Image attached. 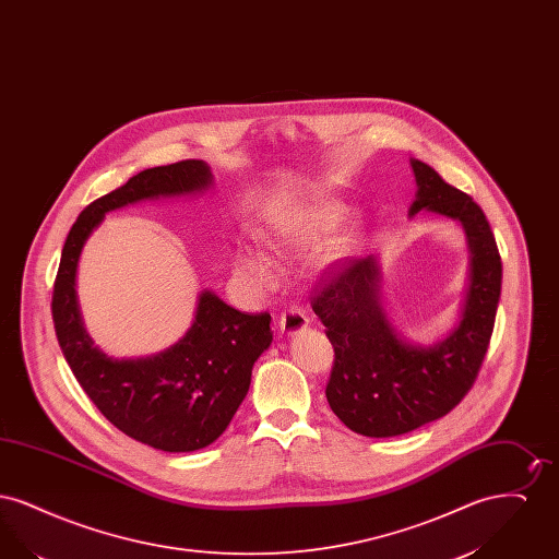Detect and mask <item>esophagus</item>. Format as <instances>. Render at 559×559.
<instances>
[{"label": "esophagus", "instance_id": "obj_1", "mask_svg": "<svg viewBox=\"0 0 559 559\" xmlns=\"http://www.w3.org/2000/svg\"><path fill=\"white\" fill-rule=\"evenodd\" d=\"M308 314H306V310H301V308H297V306H292V308H287L283 314H281V319H278V329H281V333H285V335H295V333H299V331H304L306 326H308Z\"/></svg>", "mask_w": 559, "mask_h": 559}]
</instances>
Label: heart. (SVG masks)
Returning a JSON list of instances; mask_svg holds the SVG:
<instances>
[{
	"label": "heart",
	"mask_w": 559,
	"mask_h": 559,
	"mask_svg": "<svg viewBox=\"0 0 559 559\" xmlns=\"http://www.w3.org/2000/svg\"><path fill=\"white\" fill-rule=\"evenodd\" d=\"M346 205H340V203H329V205H322L319 212L314 213V224H317V230L324 233V230H331L335 226H340L346 217ZM237 270L240 272V276L258 292H266L274 283H276V272L272 264L267 262L264 255L255 253V251H242L239 258H237Z\"/></svg>",
	"instance_id": "obj_1"
}]
</instances>
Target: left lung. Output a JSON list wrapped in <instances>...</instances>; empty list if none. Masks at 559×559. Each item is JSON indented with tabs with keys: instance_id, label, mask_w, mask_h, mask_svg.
Wrapping results in <instances>:
<instances>
[{
	"instance_id": "1",
	"label": "left lung",
	"mask_w": 559,
	"mask_h": 559,
	"mask_svg": "<svg viewBox=\"0 0 559 559\" xmlns=\"http://www.w3.org/2000/svg\"><path fill=\"white\" fill-rule=\"evenodd\" d=\"M421 210L459 219L469 245V289L461 322L431 347L402 342L377 301V260H337L312 292V310L335 352L326 383L331 411L352 431L390 438L451 413L478 377L501 297V255L478 203L413 159Z\"/></svg>"
}]
</instances>
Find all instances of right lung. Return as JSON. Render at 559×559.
<instances>
[{"instance_id":"add662e5","label":"right lung","mask_w":559,"mask_h":559,"mask_svg":"<svg viewBox=\"0 0 559 559\" xmlns=\"http://www.w3.org/2000/svg\"><path fill=\"white\" fill-rule=\"evenodd\" d=\"M210 185V167L197 159L135 174L80 213L53 281L56 337L83 392L119 431L165 452L199 451L224 433L247 396L253 362L272 342L270 314L239 312L217 295L201 293L192 326L176 346L148 358L115 360L83 329L75 272L81 247L105 213Z\"/></svg>"}]
</instances>
